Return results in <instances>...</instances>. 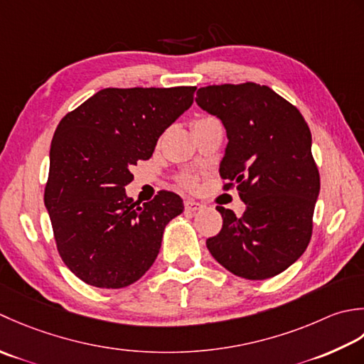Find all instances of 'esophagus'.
I'll use <instances>...</instances> for the list:
<instances>
[{
  "mask_svg": "<svg viewBox=\"0 0 364 364\" xmlns=\"http://www.w3.org/2000/svg\"><path fill=\"white\" fill-rule=\"evenodd\" d=\"M201 209H203V204L193 201V199H187V201H185V210L190 212V213H196L198 210H201Z\"/></svg>",
  "mask_w": 364,
  "mask_h": 364,
  "instance_id": "esophagus-1",
  "label": "esophagus"
}]
</instances>
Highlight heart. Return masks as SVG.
<instances>
[{
	"mask_svg": "<svg viewBox=\"0 0 364 364\" xmlns=\"http://www.w3.org/2000/svg\"><path fill=\"white\" fill-rule=\"evenodd\" d=\"M181 183L185 185V187H193V185H195V177L191 174H183L181 177Z\"/></svg>",
	"mask_w": 364,
	"mask_h": 364,
	"instance_id": "1",
	"label": "heart"
}]
</instances>
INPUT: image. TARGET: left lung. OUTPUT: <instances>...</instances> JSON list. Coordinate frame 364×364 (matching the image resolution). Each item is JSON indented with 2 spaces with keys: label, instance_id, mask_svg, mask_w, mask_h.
<instances>
[{
  "label": "left lung",
  "instance_id": "8db88e82",
  "mask_svg": "<svg viewBox=\"0 0 364 364\" xmlns=\"http://www.w3.org/2000/svg\"><path fill=\"white\" fill-rule=\"evenodd\" d=\"M196 103L225 125L220 176L247 205L242 217L217 205L223 228L207 248L237 277H275L305 253L313 234L321 176L308 124L292 103L256 83L199 87Z\"/></svg>",
  "mask_w": 364,
  "mask_h": 364
}]
</instances>
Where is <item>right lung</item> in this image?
Masks as SVG:
<instances>
[{"label":"right lung","mask_w":364,"mask_h":364,"mask_svg":"<svg viewBox=\"0 0 364 364\" xmlns=\"http://www.w3.org/2000/svg\"><path fill=\"white\" fill-rule=\"evenodd\" d=\"M195 86L107 87L65 114L51 139L43 201L58 253L89 286L121 289L151 269L165 226L183 210L159 191L139 205L125 195L130 168L193 103Z\"/></svg>","instance_id":"add662e5"}]
</instances>
